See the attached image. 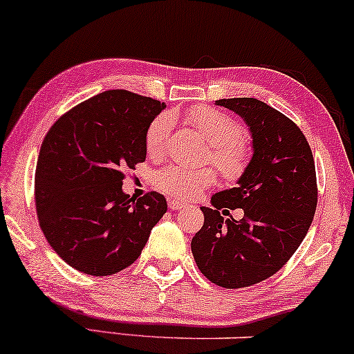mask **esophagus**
<instances>
[{
    "instance_id": "esophagus-1",
    "label": "esophagus",
    "mask_w": 354,
    "mask_h": 354,
    "mask_svg": "<svg viewBox=\"0 0 354 354\" xmlns=\"http://www.w3.org/2000/svg\"><path fill=\"white\" fill-rule=\"evenodd\" d=\"M183 203H180V201L178 199H174V198H168V207L171 209V210H180L181 207H183Z\"/></svg>"
}]
</instances>
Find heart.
<instances>
[{
  "mask_svg": "<svg viewBox=\"0 0 354 354\" xmlns=\"http://www.w3.org/2000/svg\"><path fill=\"white\" fill-rule=\"evenodd\" d=\"M185 120L210 144V158L227 180H239L247 171L250 163V145L240 127L221 111L209 106L191 107ZM173 127V115L165 113L151 120L145 133L147 151L160 155L167 147ZM216 173L212 168H187L169 163L156 169L153 185L174 199H192L205 187L212 186Z\"/></svg>",
  "mask_w": 354,
  "mask_h": 354,
  "instance_id": "1",
  "label": "heart"
}]
</instances>
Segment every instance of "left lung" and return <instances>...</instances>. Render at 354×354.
Segmentation results:
<instances>
[{
	"instance_id": "8db88e82",
	"label": "left lung",
	"mask_w": 354,
	"mask_h": 354,
	"mask_svg": "<svg viewBox=\"0 0 354 354\" xmlns=\"http://www.w3.org/2000/svg\"><path fill=\"white\" fill-rule=\"evenodd\" d=\"M248 125L253 155L236 187L201 207L204 225L191 250L201 272L227 289L248 288L279 271L306 239L317 207L315 163L301 129L254 97L218 100ZM243 208L223 222L220 209Z\"/></svg>"
}]
</instances>
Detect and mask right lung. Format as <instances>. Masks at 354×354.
I'll list each match as a JSON object with an SVG mask.
<instances>
[{
	"mask_svg": "<svg viewBox=\"0 0 354 354\" xmlns=\"http://www.w3.org/2000/svg\"><path fill=\"white\" fill-rule=\"evenodd\" d=\"M165 102L109 89L62 115L35 168L40 229L66 265L91 276L125 270L167 212L163 194L131 198L124 171L145 162V133Z\"/></svg>",
	"mask_w": 354,
	"mask_h": 354,
	"instance_id": "add662e5",
	"label": "right lung"
}]
</instances>
